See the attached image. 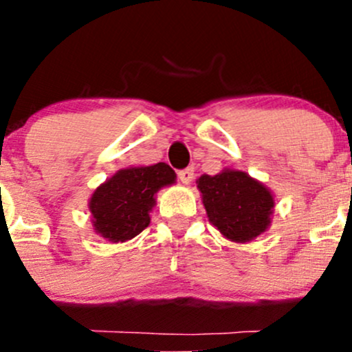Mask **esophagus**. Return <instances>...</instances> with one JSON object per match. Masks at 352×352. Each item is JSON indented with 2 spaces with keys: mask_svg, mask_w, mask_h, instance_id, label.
<instances>
[{
  "mask_svg": "<svg viewBox=\"0 0 352 352\" xmlns=\"http://www.w3.org/2000/svg\"><path fill=\"white\" fill-rule=\"evenodd\" d=\"M179 179L182 184H190V180L194 179V166H187V168L180 170Z\"/></svg>",
  "mask_w": 352,
  "mask_h": 352,
  "instance_id": "1",
  "label": "esophagus"
}]
</instances>
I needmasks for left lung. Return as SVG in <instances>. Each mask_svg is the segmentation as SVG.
<instances>
[{"label":"left lung","mask_w":352,"mask_h":352,"mask_svg":"<svg viewBox=\"0 0 352 352\" xmlns=\"http://www.w3.org/2000/svg\"><path fill=\"white\" fill-rule=\"evenodd\" d=\"M196 184L209 223L230 242L250 243L271 226L274 194L247 172L223 168Z\"/></svg>","instance_id":"1"}]
</instances>
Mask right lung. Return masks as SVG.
Returning <instances> with one entry per match:
<instances>
[{
	"mask_svg": "<svg viewBox=\"0 0 352 352\" xmlns=\"http://www.w3.org/2000/svg\"><path fill=\"white\" fill-rule=\"evenodd\" d=\"M175 180V172L166 163L117 170L88 201L94 232L110 243H122L140 235L151 221L156 192Z\"/></svg>",
	"mask_w": 352,
	"mask_h": 352,
	"instance_id": "obj_1",
	"label": "right lung"
}]
</instances>
